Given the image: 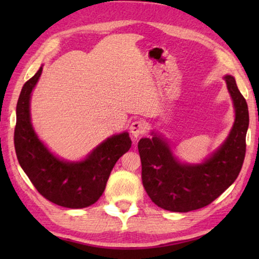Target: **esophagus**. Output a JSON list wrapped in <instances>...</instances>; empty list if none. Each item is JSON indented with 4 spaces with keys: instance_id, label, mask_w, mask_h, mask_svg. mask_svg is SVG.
Instances as JSON below:
<instances>
[{
    "instance_id": "1",
    "label": "esophagus",
    "mask_w": 259,
    "mask_h": 259,
    "mask_svg": "<svg viewBox=\"0 0 259 259\" xmlns=\"http://www.w3.org/2000/svg\"><path fill=\"white\" fill-rule=\"evenodd\" d=\"M146 130H147V125L143 120L134 121L130 125V133L135 138L140 137V136L146 133Z\"/></svg>"
}]
</instances>
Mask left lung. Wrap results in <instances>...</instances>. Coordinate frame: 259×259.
Returning a JSON list of instances; mask_svg holds the SVG:
<instances>
[{"instance_id": "8db88e82", "label": "left lung", "mask_w": 259, "mask_h": 259, "mask_svg": "<svg viewBox=\"0 0 259 259\" xmlns=\"http://www.w3.org/2000/svg\"><path fill=\"white\" fill-rule=\"evenodd\" d=\"M225 81L234 104L235 121L224 144L203 163L182 164L168 144L156 135L139 140L143 185L157 207L175 212L203 208L239 176L245 155L248 105L234 77L226 75Z\"/></svg>"}]
</instances>
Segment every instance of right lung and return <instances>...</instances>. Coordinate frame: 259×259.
Returning a JSON list of instances; mask_svg holds the SVG:
<instances>
[{
    "label": "right lung",
    "mask_w": 259,
    "mask_h": 259,
    "mask_svg": "<svg viewBox=\"0 0 259 259\" xmlns=\"http://www.w3.org/2000/svg\"><path fill=\"white\" fill-rule=\"evenodd\" d=\"M42 67L25 83L17 103L15 148L17 159L42 196L65 208H85L97 202L116 161L129 151L128 133L112 136L80 162L59 160L43 145L30 123V94Z\"/></svg>",
    "instance_id": "obj_1"
}]
</instances>
